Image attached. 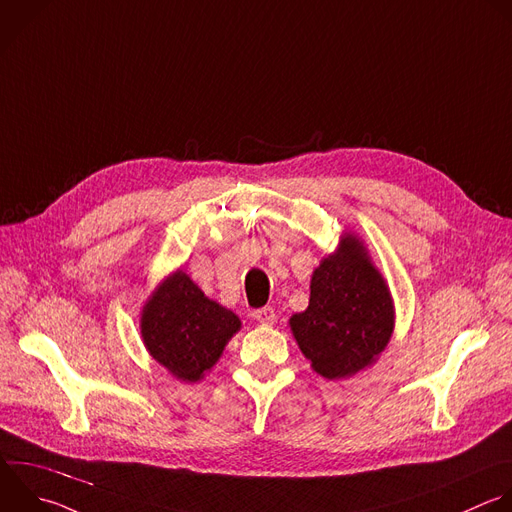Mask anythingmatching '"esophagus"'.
Instances as JSON below:
<instances>
[{"label":"esophagus","mask_w":512,"mask_h":512,"mask_svg":"<svg viewBox=\"0 0 512 512\" xmlns=\"http://www.w3.org/2000/svg\"><path fill=\"white\" fill-rule=\"evenodd\" d=\"M255 319L263 325H273L275 323V311L273 307H263V309H257L255 311Z\"/></svg>","instance_id":"34e87169"}]
</instances>
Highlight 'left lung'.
Segmentation results:
<instances>
[{
	"mask_svg": "<svg viewBox=\"0 0 512 512\" xmlns=\"http://www.w3.org/2000/svg\"><path fill=\"white\" fill-rule=\"evenodd\" d=\"M394 325L388 281L364 239L346 231L315 267L307 309L289 317L297 348L321 378L348 380L378 362Z\"/></svg>",
	"mask_w": 512,
	"mask_h": 512,
	"instance_id": "obj_1",
	"label": "left lung"
}]
</instances>
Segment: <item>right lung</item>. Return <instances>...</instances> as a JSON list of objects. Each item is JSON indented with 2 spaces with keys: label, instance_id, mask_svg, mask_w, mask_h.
Returning a JSON list of instances; mask_svg holds the SVG:
<instances>
[{
  "label": "right lung",
  "instance_id": "obj_1",
  "mask_svg": "<svg viewBox=\"0 0 512 512\" xmlns=\"http://www.w3.org/2000/svg\"><path fill=\"white\" fill-rule=\"evenodd\" d=\"M241 319L183 271L168 273L144 301L140 337L150 358L170 376L195 384L215 368Z\"/></svg>",
  "mask_w": 512,
  "mask_h": 512
}]
</instances>
